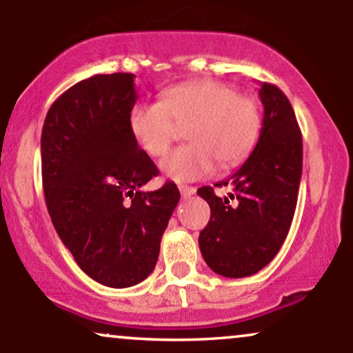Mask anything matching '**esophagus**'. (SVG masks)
<instances>
[{
  "label": "esophagus",
  "instance_id": "34e87169",
  "mask_svg": "<svg viewBox=\"0 0 353 353\" xmlns=\"http://www.w3.org/2000/svg\"><path fill=\"white\" fill-rule=\"evenodd\" d=\"M179 190H181L182 197H190V196H192V194H196V188H192V185L179 184Z\"/></svg>",
  "mask_w": 353,
  "mask_h": 353
}]
</instances>
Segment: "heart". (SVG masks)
I'll use <instances>...</instances> for the list:
<instances>
[{
  "instance_id": "b5f03b06",
  "label": "heart",
  "mask_w": 353,
  "mask_h": 353,
  "mask_svg": "<svg viewBox=\"0 0 353 353\" xmlns=\"http://www.w3.org/2000/svg\"><path fill=\"white\" fill-rule=\"evenodd\" d=\"M188 125L189 144L161 163L172 181H197L219 164L234 168L249 156L262 128L259 101L236 86L216 79L185 81L161 92L159 103L131 109L129 129L149 156L163 157Z\"/></svg>"
}]
</instances>
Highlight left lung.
Instances as JSON below:
<instances>
[{"label":"left lung","instance_id":"1","mask_svg":"<svg viewBox=\"0 0 353 353\" xmlns=\"http://www.w3.org/2000/svg\"><path fill=\"white\" fill-rule=\"evenodd\" d=\"M264 121L252 154L228 181L229 197L210 185L197 190L210 219L199 234L205 264L224 277L259 272L277 255L289 234L302 177V132L292 104L275 84L262 83Z\"/></svg>","mask_w":353,"mask_h":353}]
</instances>
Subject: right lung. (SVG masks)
Returning a JSON list of instances; mask_svg holds the SVG:
<instances>
[{"instance_id": "add662e5", "label": "right lung", "mask_w": 353, "mask_h": 353, "mask_svg": "<svg viewBox=\"0 0 353 353\" xmlns=\"http://www.w3.org/2000/svg\"><path fill=\"white\" fill-rule=\"evenodd\" d=\"M134 74H96L52 103L41 132L44 199L63 244L103 285L143 282L181 194L174 182L144 192L159 174L129 129Z\"/></svg>"}]
</instances>
